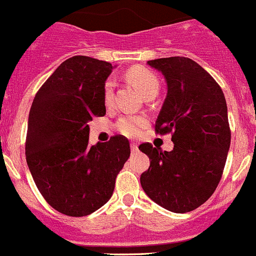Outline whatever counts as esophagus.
Returning a JSON list of instances; mask_svg holds the SVG:
<instances>
[{
	"label": "esophagus",
	"instance_id": "1",
	"mask_svg": "<svg viewBox=\"0 0 256 256\" xmlns=\"http://www.w3.org/2000/svg\"><path fill=\"white\" fill-rule=\"evenodd\" d=\"M130 146H131V152H132V153H136V152L139 150V149H138V144H136V142H131Z\"/></svg>",
	"mask_w": 256,
	"mask_h": 256
}]
</instances>
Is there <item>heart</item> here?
<instances>
[{"instance_id":"heart-1","label":"heart","mask_w":256,"mask_h":256,"mask_svg":"<svg viewBox=\"0 0 256 256\" xmlns=\"http://www.w3.org/2000/svg\"><path fill=\"white\" fill-rule=\"evenodd\" d=\"M128 78L134 86L142 93L144 96L145 94L150 92H158L160 88V82L158 78L150 70L144 68H132L128 70ZM114 79H108L104 84V90H103V96H104V103L110 104L114 100ZM146 125V118L142 116H124L117 121L116 128L121 134L126 136H136L140 131Z\"/></svg>"}]
</instances>
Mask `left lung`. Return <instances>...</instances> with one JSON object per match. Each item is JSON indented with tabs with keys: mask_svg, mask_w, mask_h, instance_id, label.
<instances>
[{
	"mask_svg": "<svg viewBox=\"0 0 256 256\" xmlns=\"http://www.w3.org/2000/svg\"><path fill=\"white\" fill-rule=\"evenodd\" d=\"M162 72L167 96L156 121V132H172L171 152L139 146L150 166L140 184L153 202L174 213H186L206 202L223 174L230 144L227 104L217 82L188 57L148 61Z\"/></svg>",
	"mask_w": 256,
	"mask_h": 256,
	"instance_id": "left-lung-1",
	"label": "left lung"
}]
</instances>
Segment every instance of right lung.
Instances as JSON below:
<instances>
[{
	"mask_svg": "<svg viewBox=\"0 0 256 256\" xmlns=\"http://www.w3.org/2000/svg\"><path fill=\"white\" fill-rule=\"evenodd\" d=\"M110 62L86 56L66 60L36 92L28 120L25 156L46 202L70 217H84L110 200L130 142L114 135L89 145V125L106 114Z\"/></svg>",
	"mask_w": 256,
	"mask_h": 256,
	"instance_id": "add662e5",
	"label": "right lung"
}]
</instances>
